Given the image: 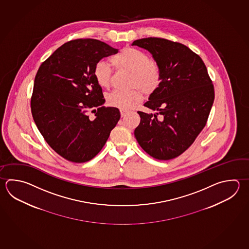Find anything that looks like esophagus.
<instances>
[{
    "mask_svg": "<svg viewBox=\"0 0 249 249\" xmlns=\"http://www.w3.org/2000/svg\"><path fill=\"white\" fill-rule=\"evenodd\" d=\"M127 112L126 111H124V110H121V115H122V117H125L126 115H127Z\"/></svg>",
    "mask_w": 249,
    "mask_h": 249,
    "instance_id": "34e87169",
    "label": "esophagus"
}]
</instances>
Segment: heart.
I'll return each instance as SVG.
<instances>
[{"instance_id": "b5f03b06", "label": "heart", "mask_w": 249, "mask_h": 249, "mask_svg": "<svg viewBox=\"0 0 249 249\" xmlns=\"http://www.w3.org/2000/svg\"><path fill=\"white\" fill-rule=\"evenodd\" d=\"M111 62L118 71L130 73L128 87L130 91L113 90L106 97L109 107L127 111L141 102L142 93L150 96L160 87L161 74L160 68L155 62L139 49L125 47L111 58ZM93 75L98 85L102 88H108L111 84L113 70L105 60L98 61L93 69ZM140 90L138 91V89Z\"/></svg>"}]
</instances>
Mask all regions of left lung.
<instances>
[{
	"label": "left lung",
	"mask_w": 249,
	"mask_h": 249,
	"mask_svg": "<svg viewBox=\"0 0 249 249\" xmlns=\"http://www.w3.org/2000/svg\"><path fill=\"white\" fill-rule=\"evenodd\" d=\"M132 46L148 50L161 74L159 89L144 104L158 113L138 112L141 122L135 136L152 158L173 160L188 150L205 127L215 98L214 86L201 57L183 44L145 38Z\"/></svg>",
	"instance_id": "obj_1"
}]
</instances>
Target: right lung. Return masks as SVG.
<instances>
[{
    "label": "right lung",
    "instance_id": "obj_1",
    "mask_svg": "<svg viewBox=\"0 0 249 249\" xmlns=\"http://www.w3.org/2000/svg\"><path fill=\"white\" fill-rule=\"evenodd\" d=\"M117 53L98 39L79 38L63 44L38 69L31 99L33 120L65 160H92L121 118L118 108L102 107V88L93 75L98 61ZM89 112L94 118H89Z\"/></svg>",
    "mask_w": 249,
    "mask_h": 249
}]
</instances>
